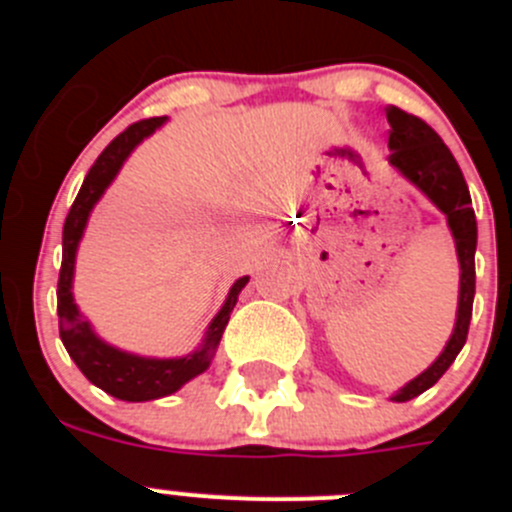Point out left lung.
I'll list each match as a JSON object with an SVG mask.
<instances>
[{
  "label": "left lung",
  "mask_w": 512,
  "mask_h": 512,
  "mask_svg": "<svg viewBox=\"0 0 512 512\" xmlns=\"http://www.w3.org/2000/svg\"><path fill=\"white\" fill-rule=\"evenodd\" d=\"M387 122H390V164L408 176L410 182L418 184L438 210L449 217V228L454 233L456 253L461 264V289H459V315H456L454 336L449 338L443 354L425 369L420 377L405 384L395 395L397 402L413 400L420 392L438 382L454 364L456 354L467 343L469 320H472L474 302V251H477V217L472 210L467 182L461 174L456 158L451 156L449 146L441 135L420 117L400 110L395 104L387 107Z\"/></svg>",
  "instance_id": "left-lung-1"
}]
</instances>
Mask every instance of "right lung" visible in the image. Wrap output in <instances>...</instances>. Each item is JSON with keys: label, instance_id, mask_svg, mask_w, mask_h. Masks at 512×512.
I'll use <instances>...</instances> for the list:
<instances>
[{"label": "right lung", "instance_id": "obj_1", "mask_svg": "<svg viewBox=\"0 0 512 512\" xmlns=\"http://www.w3.org/2000/svg\"><path fill=\"white\" fill-rule=\"evenodd\" d=\"M164 120L166 117H148V120L133 122L128 130H122L110 146L99 153V158L89 169L87 179L81 184L79 194H76L69 215H66V223H63V261L56 292L58 333H61L63 346H66L69 356L74 359V364L79 366L81 374L89 382L97 384L99 390H104L107 395L128 402H146L156 400V397H166L179 390L182 384H187L192 377L205 372L212 361V354H215L217 343L223 338V330L228 325L235 300H238V292L248 282V277H243L233 284L223 310L217 312L215 320L210 323L202 348L194 351L192 356H184V359H140V356L117 351V348L99 341L87 320L81 318L79 310H76L74 297H71V279H74L76 246H79L81 233L87 228L89 212L97 205L104 189L110 187V182L120 171L122 161L130 156V151L138 146L140 140L148 138L153 130L161 128Z\"/></svg>", "mask_w": 512, "mask_h": 512}]
</instances>
